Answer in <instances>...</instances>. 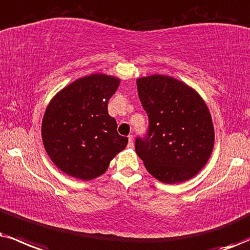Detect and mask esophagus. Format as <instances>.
Here are the masks:
<instances>
[{"instance_id":"obj_1","label":"esophagus","mask_w":250,"mask_h":250,"mask_svg":"<svg viewBox=\"0 0 250 250\" xmlns=\"http://www.w3.org/2000/svg\"><path fill=\"white\" fill-rule=\"evenodd\" d=\"M127 147H128V148H133V147H134L133 137H132V135H130V137H128V145H127Z\"/></svg>"}]
</instances>
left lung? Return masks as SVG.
Here are the masks:
<instances>
[{
    "mask_svg": "<svg viewBox=\"0 0 250 250\" xmlns=\"http://www.w3.org/2000/svg\"><path fill=\"white\" fill-rule=\"evenodd\" d=\"M149 130L135 140L147 171L167 184L186 182L205 167L214 145V127L205 101L180 80L161 74L137 79Z\"/></svg>",
    "mask_w": 250,
    "mask_h": 250,
    "instance_id": "left-lung-1",
    "label": "left lung"
}]
</instances>
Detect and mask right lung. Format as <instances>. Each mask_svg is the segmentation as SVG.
Returning a JSON list of instances; mask_svg holds the SVG:
<instances>
[{
  "mask_svg": "<svg viewBox=\"0 0 250 250\" xmlns=\"http://www.w3.org/2000/svg\"><path fill=\"white\" fill-rule=\"evenodd\" d=\"M120 79L90 74L69 83L54 95L42 117V139L52 162L68 176L94 180L125 149L128 139L117 132L107 102Z\"/></svg>",
  "mask_w": 250,
  "mask_h": 250,
  "instance_id": "obj_1",
  "label": "right lung"
}]
</instances>
